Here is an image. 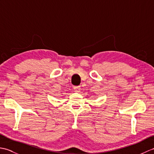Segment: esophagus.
<instances>
[{
	"label": "esophagus",
	"instance_id": "obj_1",
	"mask_svg": "<svg viewBox=\"0 0 154 154\" xmlns=\"http://www.w3.org/2000/svg\"><path fill=\"white\" fill-rule=\"evenodd\" d=\"M73 89L75 92H79V91L81 90V87L79 86H75L73 87Z\"/></svg>",
	"mask_w": 154,
	"mask_h": 154
}]
</instances>
